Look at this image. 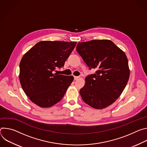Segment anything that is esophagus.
<instances>
[{
  "label": "esophagus",
  "instance_id": "34e87169",
  "mask_svg": "<svg viewBox=\"0 0 147 147\" xmlns=\"http://www.w3.org/2000/svg\"><path fill=\"white\" fill-rule=\"evenodd\" d=\"M78 78H79V77H78V76H74V80H77Z\"/></svg>",
  "mask_w": 147,
  "mask_h": 147
}]
</instances>
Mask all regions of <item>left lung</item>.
Instances as JSON below:
<instances>
[{"label": "left lung", "mask_w": 147, "mask_h": 147, "mask_svg": "<svg viewBox=\"0 0 147 147\" xmlns=\"http://www.w3.org/2000/svg\"><path fill=\"white\" fill-rule=\"evenodd\" d=\"M76 51L90 70H96L86 78L85 86L80 90L82 100L97 109L109 106L128 82L130 70L126 55L107 39L79 42Z\"/></svg>", "instance_id": "obj_1"}]
</instances>
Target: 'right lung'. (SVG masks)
Masks as SVG:
<instances>
[{
	"label": "right lung",
	"mask_w": 147,
	"mask_h": 147,
	"mask_svg": "<svg viewBox=\"0 0 147 147\" xmlns=\"http://www.w3.org/2000/svg\"><path fill=\"white\" fill-rule=\"evenodd\" d=\"M76 42L40 41L23 57L20 81L30 99L42 108L51 107L63 97L73 81L72 76L54 73L63 67Z\"/></svg>",
	"instance_id": "right-lung-1"
}]
</instances>
